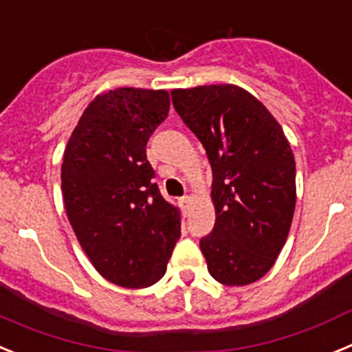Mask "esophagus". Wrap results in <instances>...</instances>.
I'll use <instances>...</instances> for the list:
<instances>
[{
  "label": "esophagus",
  "instance_id": "1",
  "mask_svg": "<svg viewBox=\"0 0 352 352\" xmlns=\"http://www.w3.org/2000/svg\"><path fill=\"white\" fill-rule=\"evenodd\" d=\"M179 204L180 207H182V210H186V208L189 207V204H191V198H189V196H182V198L179 199Z\"/></svg>",
  "mask_w": 352,
  "mask_h": 352
}]
</instances>
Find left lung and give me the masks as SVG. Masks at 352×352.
I'll list each match as a JSON object with an SVG mask.
<instances>
[{
    "mask_svg": "<svg viewBox=\"0 0 352 352\" xmlns=\"http://www.w3.org/2000/svg\"><path fill=\"white\" fill-rule=\"evenodd\" d=\"M177 113L212 166L214 230L199 240L212 277L256 283L274 267L296 204V166L283 128L261 101L233 84L173 89Z\"/></svg>",
    "mask_w": 352,
    "mask_h": 352,
    "instance_id": "1",
    "label": "left lung"
}]
</instances>
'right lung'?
<instances>
[{
    "label": "right lung",
    "mask_w": 352,
    "mask_h": 352,
    "mask_svg": "<svg viewBox=\"0 0 352 352\" xmlns=\"http://www.w3.org/2000/svg\"><path fill=\"white\" fill-rule=\"evenodd\" d=\"M168 110L166 91L101 93L65 148L66 215L94 268L117 286L156 284L180 239L179 210L161 196L145 154Z\"/></svg>",
    "instance_id": "obj_1"
}]
</instances>
